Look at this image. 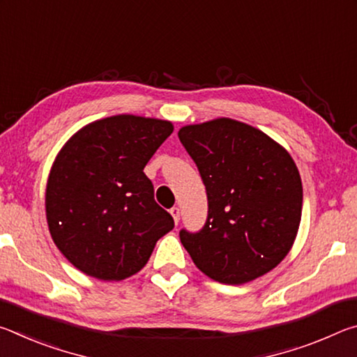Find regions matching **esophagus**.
<instances>
[{
    "mask_svg": "<svg viewBox=\"0 0 357 357\" xmlns=\"http://www.w3.org/2000/svg\"><path fill=\"white\" fill-rule=\"evenodd\" d=\"M170 214L173 215L174 223H176V225H178V222H179V219H181V209H179L178 206H173V208L170 209Z\"/></svg>",
    "mask_w": 357,
    "mask_h": 357,
    "instance_id": "obj_1",
    "label": "esophagus"
}]
</instances>
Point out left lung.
Instances as JSON below:
<instances>
[{
    "instance_id": "1",
    "label": "left lung",
    "mask_w": 357,
    "mask_h": 357,
    "mask_svg": "<svg viewBox=\"0 0 357 357\" xmlns=\"http://www.w3.org/2000/svg\"><path fill=\"white\" fill-rule=\"evenodd\" d=\"M178 137L206 187L208 217L179 238L211 279L241 285L274 269L298 234L302 183L291 155L264 132L220 118Z\"/></svg>"
}]
</instances>
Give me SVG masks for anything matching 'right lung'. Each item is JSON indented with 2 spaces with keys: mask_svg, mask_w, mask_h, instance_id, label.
<instances>
[{
  "mask_svg": "<svg viewBox=\"0 0 357 357\" xmlns=\"http://www.w3.org/2000/svg\"><path fill=\"white\" fill-rule=\"evenodd\" d=\"M172 132L170 121L118 114L84 126L59 151L45 192L48 229L82 273L128 279L173 229L143 173Z\"/></svg>",
  "mask_w": 357,
  "mask_h": 357,
  "instance_id": "obj_1",
  "label": "right lung"
}]
</instances>
